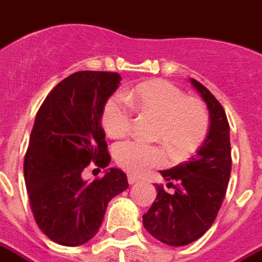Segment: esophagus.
Listing matches in <instances>:
<instances>
[{
	"mask_svg": "<svg viewBox=\"0 0 262 262\" xmlns=\"http://www.w3.org/2000/svg\"><path fill=\"white\" fill-rule=\"evenodd\" d=\"M138 180H140V178H137V176L127 175V182H129V184H133V183L138 182Z\"/></svg>",
	"mask_w": 262,
	"mask_h": 262,
	"instance_id": "obj_1",
	"label": "esophagus"
}]
</instances>
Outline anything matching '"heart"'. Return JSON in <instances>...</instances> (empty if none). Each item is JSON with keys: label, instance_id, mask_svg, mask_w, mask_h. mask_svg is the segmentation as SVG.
I'll return each mask as SVG.
<instances>
[{"label": "heart", "instance_id": "obj_1", "mask_svg": "<svg viewBox=\"0 0 262 262\" xmlns=\"http://www.w3.org/2000/svg\"><path fill=\"white\" fill-rule=\"evenodd\" d=\"M135 106L157 118L155 138L167 146L172 157L184 159L192 155L207 137L210 116L201 99L187 97L175 84L155 79L140 83L125 97L113 95L102 110L101 124L106 135L121 138L129 133ZM163 146L141 141H125L114 148V160L129 173L142 175L150 168L165 163Z\"/></svg>", "mask_w": 262, "mask_h": 262}]
</instances>
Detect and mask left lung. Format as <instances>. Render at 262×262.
<instances>
[{
    "label": "left lung",
    "instance_id": "left-lung-1",
    "mask_svg": "<svg viewBox=\"0 0 262 262\" xmlns=\"http://www.w3.org/2000/svg\"><path fill=\"white\" fill-rule=\"evenodd\" d=\"M210 112L207 137L188 161L160 171L168 182L155 184L157 196L142 223L149 234L171 246L196 241L211 227L220 211L231 172L230 127L218 99L198 80L191 79Z\"/></svg>",
    "mask_w": 262,
    "mask_h": 262
}]
</instances>
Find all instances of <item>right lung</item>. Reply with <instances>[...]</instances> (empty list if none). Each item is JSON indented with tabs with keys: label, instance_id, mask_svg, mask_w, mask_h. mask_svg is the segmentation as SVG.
<instances>
[{
	"label": "right lung",
	"instance_id": "add662e5",
	"mask_svg": "<svg viewBox=\"0 0 262 262\" xmlns=\"http://www.w3.org/2000/svg\"><path fill=\"white\" fill-rule=\"evenodd\" d=\"M121 79L117 72H75L57 83L36 114L24 157L25 186L37 226L56 244L91 239L109 202L129 186L117 168L91 183L82 178L91 163L98 169L112 160L101 117Z\"/></svg>",
	"mask_w": 262,
	"mask_h": 262
}]
</instances>
